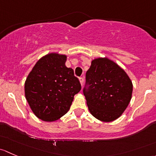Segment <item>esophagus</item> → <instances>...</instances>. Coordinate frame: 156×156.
Returning a JSON list of instances; mask_svg holds the SVG:
<instances>
[{
    "label": "esophagus",
    "instance_id": "obj_1",
    "mask_svg": "<svg viewBox=\"0 0 156 156\" xmlns=\"http://www.w3.org/2000/svg\"><path fill=\"white\" fill-rule=\"evenodd\" d=\"M79 80H80V83H81V85H83V81H84V79H83V77H80L79 78Z\"/></svg>",
    "mask_w": 156,
    "mask_h": 156
}]
</instances>
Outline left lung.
<instances>
[{
    "label": "left lung",
    "mask_w": 156,
    "mask_h": 156,
    "mask_svg": "<svg viewBox=\"0 0 156 156\" xmlns=\"http://www.w3.org/2000/svg\"><path fill=\"white\" fill-rule=\"evenodd\" d=\"M132 90L130 78L113 61L100 58L91 62L83 94L90 113L96 119L103 122L118 119L128 107Z\"/></svg>",
    "instance_id": "obj_1"
}]
</instances>
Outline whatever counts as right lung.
Listing matches in <instances>:
<instances>
[{
  "label": "right lung",
  "mask_w": 156,
  "mask_h": 156,
  "mask_svg": "<svg viewBox=\"0 0 156 156\" xmlns=\"http://www.w3.org/2000/svg\"><path fill=\"white\" fill-rule=\"evenodd\" d=\"M66 55L51 53L40 59L25 84V98L33 113L46 122L58 119L70 109L81 84L65 66Z\"/></svg>",
  "instance_id": "add662e5"
}]
</instances>
